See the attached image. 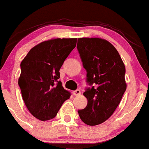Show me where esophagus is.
I'll return each mask as SVG.
<instances>
[{
  "mask_svg": "<svg viewBox=\"0 0 149 149\" xmlns=\"http://www.w3.org/2000/svg\"><path fill=\"white\" fill-rule=\"evenodd\" d=\"M73 93L74 95H79L81 94V91H80L79 89H76V91H73Z\"/></svg>",
  "mask_w": 149,
  "mask_h": 149,
  "instance_id": "1",
  "label": "esophagus"
}]
</instances>
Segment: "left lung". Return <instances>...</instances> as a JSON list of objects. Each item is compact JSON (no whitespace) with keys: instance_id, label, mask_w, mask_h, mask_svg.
<instances>
[{"instance_id":"1","label":"left lung","mask_w":149,"mask_h":149,"mask_svg":"<svg viewBox=\"0 0 149 149\" xmlns=\"http://www.w3.org/2000/svg\"><path fill=\"white\" fill-rule=\"evenodd\" d=\"M77 49L90 86L84 93L86 107L78 113L86 124L95 126L110 118L120 103L126 90V68L115 47L104 39L79 38Z\"/></svg>"}]
</instances>
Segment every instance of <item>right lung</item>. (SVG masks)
<instances>
[{"instance_id": "1", "label": "right lung", "mask_w": 149, "mask_h": 149, "mask_svg": "<svg viewBox=\"0 0 149 149\" xmlns=\"http://www.w3.org/2000/svg\"><path fill=\"white\" fill-rule=\"evenodd\" d=\"M76 41L77 38L43 41L31 48L22 61L18 85L26 107L38 119L54 118L71 95L58 80L59 70Z\"/></svg>"}]
</instances>
